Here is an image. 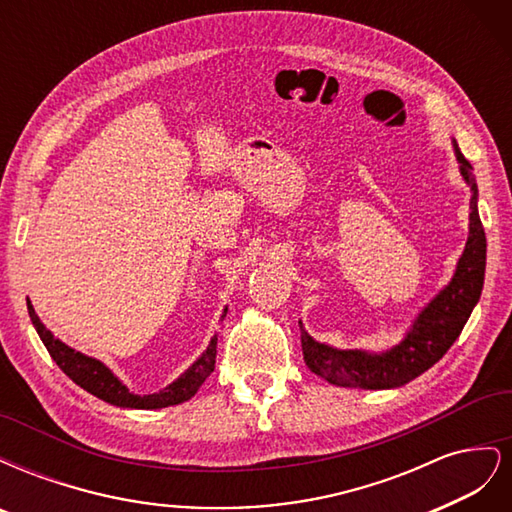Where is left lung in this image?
I'll use <instances>...</instances> for the list:
<instances>
[{"label": "left lung", "instance_id": "obj_1", "mask_svg": "<svg viewBox=\"0 0 512 512\" xmlns=\"http://www.w3.org/2000/svg\"><path fill=\"white\" fill-rule=\"evenodd\" d=\"M453 149L459 162V173L472 190L470 235L453 280L416 316L406 337L391 350L380 354L367 350H339L320 344L303 329V322H299L305 365L327 382L371 391L404 386L431 365H436L466 327L480 292H483L487 239L478 218V188L472 175V164L463 158L455 141Z\"/></svg>", "mask_w": 512, "mask_h": 512}]
</instances>
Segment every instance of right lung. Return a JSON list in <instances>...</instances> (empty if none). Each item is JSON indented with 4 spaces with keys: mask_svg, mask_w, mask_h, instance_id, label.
Masks as SVG:
<instances>
[{
    "mask_svg": "<svg viewBox=\"0 0 512 512\" xmlns=\"http://www.w3.org/2000/svg\"><path fill=\"white\" fill-rule=\"evenodd\" d=\"M27 312L42 339V344L46 346V350H49V354L53 356V361L59 365V369L87 393L96 395L98 399L106 401V404H113L119 408L158 410V408L183 404V401H188L196 395V391L203 386V382L211 376V371L215 369V352H218L215 348H218V337H213L207 350L188 367V371H183V374L173 384H168L166 389H162L160 393H153V395H134V393H130L128 386L123 384L102 361L91 359V356H87L83 352H76L74 348L61 342V339L53 337V333L40 322L32 301H27ZM226 312L228 309H224V316H226Z\"/></svg>",
    "mask_w": 512,
    "mask_h": 512,
    "instance_id": "add662e5",
    "label": "right lung"
}]
</instances>
